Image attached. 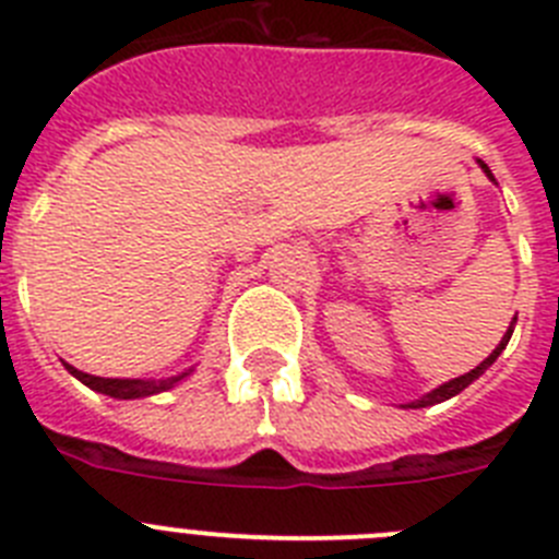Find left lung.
I'll list each match as a JSON object with an SVG mask.
<instances>
[{
	"instance_id": "8db88e82",
	"label": "left lung",
	"mask_w": 559,
	"mask_h": 559,
	"mask_svg": "<svg viewBox=\"0 0 559 559\" xmlns=\"http://www.w3.org/2000/svg\"><path fill=\"white\" fill-rule=\"evenodd\" d=\"M478 165H481V170L487 173V179H490V181H496V179H492L490 167L484 165L481 159H478ZM510 338H512V324H510V330H507V333H503L501 344H498V347L492 349V353L487 355V358H484L481 364H478L476 369H471V372H464V374H459V378L448 380V383H442V386H439V389H433V392L423 394V397H419V400H414V403H408L406 408H426V406H437V403H442V400H451V397H456L459 392H464V389L471 386L473 380H476V378H481V374L487 372V369H490L492 364H496V358H498V355L503 353V347H507V344H510Z\"/></svg>"
}]
</instances>
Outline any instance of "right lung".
<instances>
[{"instance_id":"add662e5","label":"right lung","mask_w":559,"mask_h":559,"mask_svg":"<svg viewBox=\"0 0 559 559\" xmlns=\"http://www.w3.org/2000/svg\"><path fill=\"white\" fill-rule=\"evenodd\" d=\"M63 367L69 369V374H75L81 383H86L88 389H95V392L108 394V397H117V400H136V397H151V394L167 392V389H173L179 380H185L187 374L192 372V369H187V372L173 374V378H165V380H136V378H97V374H86L81 372V369L69 367V364H63Z\"/></svg>"}]
</instances>
